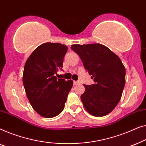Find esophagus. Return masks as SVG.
Listing matches in <instances>:
<instances>
[{
    "mask_svg": "<svg viewBox=\"0 0 146 146\" xmlns=\"http://www.w3.org/2000/svg\"><path fill=\"white\" fill-rule=\"evenodd\" d=\"M73 83H74V85H77V84L79 83V82L76 81H73Z\"/></svg>",
    "mask_w": 146,
    "mask_h": 146,
    "instance_id": "esophagus-1",
    "label": "esophagus"
}]
</instances>
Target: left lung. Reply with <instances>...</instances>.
<instances>
[{
	"mask_svg": "<svg viewBox=\"0 0 146 146\" xmlns=\"http://www.w3.org/2000/svg\"><path fill=\"white\" fill-rule=\"evenodd\" d=\"M85 69L94 79L92 85H84L81 96L85 110L94 116H104L120 101L126 83V69L118 55L100 44H73Z\"/></svg>",
	"mask_w": 146,
	"mask_h": 146,
	"instance_id": "left-lung-1",
	"label": "left lung"
}]
</instances>
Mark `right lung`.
Returning <instances> with one entry per match:
<instances>
[{"label":"right lung","mask_w":146,"mask_h":146,"mask_svg":"<svg viewBox=\"0 0 146 146\" xmlns=\"http://www.w3.org/2000/svg\"><path fill=\"white\" fill-rule=\"evenodd\" d=\"M67 47L47 42L39 46L24 65L22 81L26 96L35 111L44 118H53L62 112L73 87L72 80L57 79L63 67Z\"/></svg>","instance_id":"1"}]
</instances>
